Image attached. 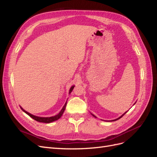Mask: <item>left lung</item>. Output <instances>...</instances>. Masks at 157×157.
<instances>
[{"mask_svg":"<svg viewBox=\"0 0 157 157\" xmlns=\"http://www.w3.org/2000/svg\"><path fill=\"white\" fill-rule=\"evenodd\" d=\"M126 113H124V114H123V115H122V116H121V117H119V118H117V119H115V120H113V121H117V120H118V119H120V118H121V117H123V116H124V115H125V114H126ZM93 115V116H94V117H95V116H94V115Z\"/></svg>","mask_w":157,"mask_h":157,"instance_id":"1","label":"left lung"}]
</instances>
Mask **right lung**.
I'll use <instances>...</instances> for the list:
<instances>
[{
  "label": "right lung",
  "instance_id": "add662e5",
  "mask_svg": "<svg viewBox=\"0 0 157 157\" xmlns=\"http://www.w3.org/2000/svg\"><path fill=\"white\" fill-rule=\"evenodd\" d=\"M73 88H74V86H72V87L71 88V89H70V90H69V93H71V92H72V90H73ZM66 105H67V102L65 103V104L64 105L63 107L62 108V109H61V111L59 112V113L58 114V115H56V116H54V117H36V116H35V115H31V114H30V113H29L28 112H27L26 111L24 110V109H23L21 107V109L22 110H23V111H24L25 113H27L28 115H29V117H31L32 118H33V119L35 120V121H38V122H39L50 123V122H53V121H56V120L59 119V118L61 117V115H63V112H64V111H65V107H66Z\"/></svg>",
  "mask_w": 157,
  "mask_h": 157
}]
</instances>
